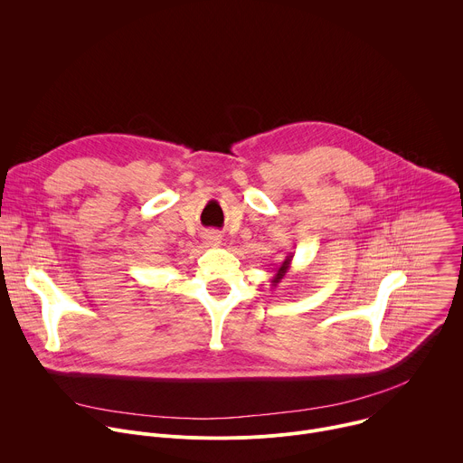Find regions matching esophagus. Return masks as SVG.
<instances>
[{
  "instance_id": "1",
  "label": "esophagus",
  "mask_w": 463,
  "mask_h": 463,
  "mask_svg": "<svg viewBox=\"0 0 463 463\" xmlns=\"http://www.w3.org/2000/svg\"><path fill=\"white\" fill-rule=\"evenodd\" d=\"M203 241L209 245V247H218L222 243V234H218L216 231H209L203 234Z\"/></svg>"
}]
</instances>
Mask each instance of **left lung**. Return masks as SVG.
I'll use <instances>...</instances> for the list:
<instances>
[{
  "instance_id": "1",
  "label": "left lung",
  "mask_w": 463,
  "mask_h": 463,
  "mask_svg": "<svg viewBox=\"0 0 463 463\" xmlns=\"http://www.w3.org/2000/svg\"><path fill=\"white\" fill-rule=\"evenodd\" d=\"M293 252H289L286 258H284V261L280 263V266L277 268V269H273L275 271V275L271 277V286L273 288H277L284 279H286V275L289 273V269H291V260H293Z\"/></svg>"
}]
</instances>
